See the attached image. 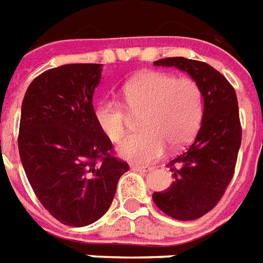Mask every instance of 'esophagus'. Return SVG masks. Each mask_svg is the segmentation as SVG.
Masks as SVG:
<instances>
[{
	"label": "esophagus",
	"instance_id": "1",
	"mask_svg": "<svg viewBox=\"0 0 263 263\" xmlns=\"http://www.w3.org/2000/svg\"><path fill=\"white\" fill-rule=\"evenodd\" d=\"M132 170H134V171H139V173H147V171L153 170V167L139 166V164H134V166H132Z\"/></svg>",
	"mask_w": 263,
	"mask_h": 263
}]
</instances>
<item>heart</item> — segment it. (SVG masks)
<instances>
[{
    "instance_id": "obj_1",
    "label": "heart",
    "mask_w": 263,
    "mask_h": 263,
    "mask_svg": "<svg viewBox=\"0 0 263 263\" xmlns=\"http://www.w3.org/2000/svg\"><path fill=\"white\" fill-rule=\"evenodd\" d=\"M124 104L116 100L100 103L95 118L103 134L120 142L131 125L132 116H141L143 131L118 146L124 159L151 163L163 156L167 145L181 147L195 137L203 112L199 83L188 77L166 72H142L122 86Z\"/></svg>"
}]
</instances>
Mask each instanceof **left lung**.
Masks as SVG:
<instances>
[{
    "instance_id": "1",
    "label": "left lung",
    "mask_w": 263,
    "mask_h": 263,
    "mask_svg": "<svg viewBox=\"0 0 263 263\" xmlns=\"http://www.w3.org/2000/svg\"><path fill=\"white\" fill-rule=\"evenodd\" d=\"M153 64L186 72L203 95L201 128L190 147L170 161L176 181L166 191L153 194L155 203L167 216L195 220L217 205L234 176L241 145L237 95L220 72L206 62L170 57Z\"/></svg>"
}]
</instances>
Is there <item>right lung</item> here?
Here are the masks:
<instances>
[{
	"instance_id": "1",
	"label": "right lung",
	"mask_w": 263,
	"mask_h": 263,
	"mask_svg": "<svg viewBox=\"0 0 263 263\" xmlns=\"http://www.w3.org/2000/svg\"><path fill=\"white\" fill-rule=\"evenodd\" d=\"M100 64H67L40 73L23 97L17 147L33 192L67 226L99 220L128 163L99 128L93 92Z\"/></svg>"
}]
</instances>
